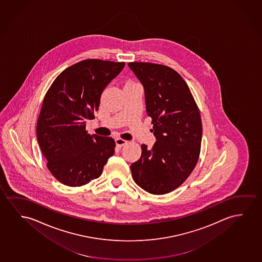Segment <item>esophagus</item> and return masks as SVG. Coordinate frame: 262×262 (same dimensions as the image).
<instances>
[{
  "label": "esophagus",
  "instance_id": "1",
  "mask_svg": "<svg viewBox=\"0 0 262 262\" xmlns=\"http://www.w3.org/2000/svg\"><path fill=\"white\" fill-rule=\"evenodd\" d=\"M115 142H116V145L119 146V147H122V146H124V145L128 143V141L123 140V139H121V138H117V139L115 140Z\"/></svg>",
  "mask_w": 262,
  "mask_h": 262
}]
</instances>
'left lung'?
Segmentation results:
<instances>
[{"label": "left lung", "mask_w": 262, "mask_h": 262, "mask_svg": "<svg viewBox=\"0 0 262 262\" xmlns=\"http://www.w3.org/2000/svg\"><path fill=\"white\" fill-rule=\"evenodd\" d=\"M145 90L146 110L157 141L141 145L140 160L130 166L134 182L148 193H169L186 181L198 164L202 121L189 88L176 70L164 64L129 62Z\"/></svg>", "instance_id": "1"}]
</instances>
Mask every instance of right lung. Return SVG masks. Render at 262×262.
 Instances as JSON below:
<instances>
[{
  "mask_svg": "<svg viewBox=\"0 0 262 262\" xmlns=\"http://www.w3.org/2000/svg\"><path fill=\"white\" fill-rule=\"evenodd\" d=\"M124 62L84 59L57 76L46 93L37 122V139L47 167L66 186H81L98 179L114 154L111 137L88 133L107 84Z\"/></svg>",
  "mask_w": 262,
  "mask_h": 262,
  "instance_id": "add662e5",
  "label": "right lung"
}]
</instances>
